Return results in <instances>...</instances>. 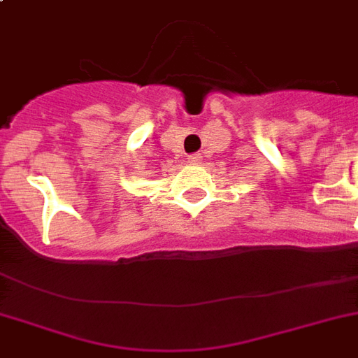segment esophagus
Here are the masks:
<instances>
[{"instance_id":"esophagus-1","label":"esophagus","mask_w":358,"mask_h":358,"mask_svg":"<svg viewBox=\"0 0 358 358\" xmlns=\"http://www.w3.org/2000/svg\"><path fill=\"white\" fill-rule=\"evenodd\" d=\"M187 162H189V163H201L202 156H201V154H191V156H187Z\"/></svg>"}]
</instances>
